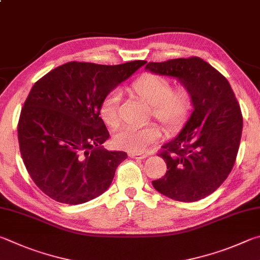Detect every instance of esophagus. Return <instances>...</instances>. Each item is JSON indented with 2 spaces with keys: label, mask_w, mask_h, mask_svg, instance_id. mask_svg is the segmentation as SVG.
<instances>
[{
  "label": "esophagus",
  "mask_w": 260,
  "mask_h": 260,
  "mask_svg": "<svg viewBox=\"0 0 260 260\" xmlns=\"http://www.w3.org/2000/svg\"><path fill=\"white\" fill-rule=\"evenodd\" d=\"M129 156L133 157V158H146L148 156V154L146 153H137V152H130L129 153Z\"/></svg>",
  "instance_id": "esophagus-1"
}]
</instances>
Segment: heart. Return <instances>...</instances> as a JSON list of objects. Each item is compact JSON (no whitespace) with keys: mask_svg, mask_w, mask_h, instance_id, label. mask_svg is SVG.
<instances>
[{"mask_svg":"<svg viewBox=\"0 0 260 260\" xmlns=\"http://www.w3.org/2000/svg\"><path fill=\"white\" fill-rule=\"evenodd\" d=\"M131 92L136 97L151 105V114L168 130H174L183 123L192 109L193 100L186 86L172 89L168 77L156 74H145L131 85ZM118 104L120 94L109 92L103 99L99 113L108 126L118 125ZM161 127L156 123L144 126H125L114 136V144L118 148L130 152H144L148 146L161 138Z\"/></svg>","mask_w":260,"mask_h":260,"instance_id":"b5f03b06","label":"heart"}]
</instances>
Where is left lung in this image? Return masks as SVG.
Wrapping results in <instances>:
<instances>
[{"mask_svg": "<svg viewBox=\"0 0 260 260\" xmlns=\"http://www.w3.org/2000/svg\"><path fill=\"white\" fill-rule=\"evenodd\" d=\"M145 70L178 80L194 107L183 130L162 146L168 170L153 187L176 201H199L233 169L243 126L240 105L226 77L199 57L148 62Z\"/></svg>", "mask_w": 260, "mask_h": 260, "instance_id": "8db88e82", "label": "left lung"}]
</instances>
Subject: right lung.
Wrapping results in <instances>:
<instances>
[{
  "label": "right lung",
  "instance_id": "obj_1",
  "mask_svg": "<svg viewBox=\"0 0 260 260\" xmlns=\"http://www.w3.org/2000/svg\"><path fill=\"white\" fill-rule=\"evenodd\" d=\"M145 60L107 66L70 61L30 89L18 122L20 154L36 186L60 203L81 204L112 184L125 152L107 151L103 99Z\"/></svg>",
  "mask_w": 260,
  "mask_h": 260
}]
</instances>
